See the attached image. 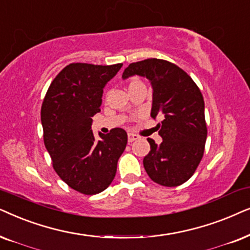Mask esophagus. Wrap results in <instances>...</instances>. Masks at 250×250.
<instances>
[{"mask_svg": "<svg viewBox=\"0 0 250 250\" xmlns=\"http://www.w3.org/2000/svg\"><path fill=\"white\" fill-rule=\"evenodd\" d=\"M139 137L137 135H135V134H128V142L129 143H132V142H135V141H137Z\"/></svg>", "mask_w": 250, "mask_h": 250, "instance_id": "esophagus-1", "label": "esophagus"}]
</instances>
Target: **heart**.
I'll return each instance as SVG.
<instances>
[{
    "label": "heart",
    "mask_w": 250,
    "mask_h": 250,
    "mask_svg": "<svg viewBox=\"0 0 250 250\" xmlns=\"http://www.w3.org/2000/svg\"><path fill=\"white\" fill-rule=\"evenodd\" d=\"M139 85H144V84H143V83L137 79H132L129 81V89L135 88V86H139Z\"/></svg>",
    "instance_id": "1"
}]
</instances>
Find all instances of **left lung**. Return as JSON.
Wrapping results in <instances>:
<instances>
[{
    "label": "left lung",
    "instance_id": "1",
    "mask_svg": "<svg viewBox=\"0 0 250 250\" xmlns=\"http://www.w3.org/2000/svg\"><path fill=\"white\" fill-rule=\"evenodd\" d=\"M139 75L148 79L153 89L151 116L162 137L160 145L151 138V151L143 160L153 182L172 188L188 181L200 164L207 139L205 102L200 89L188 73L164 59L132 62L122 79Z\"/></svg>",
    "mask_w": 250,
    "mask_h": 250
}]
</instances>
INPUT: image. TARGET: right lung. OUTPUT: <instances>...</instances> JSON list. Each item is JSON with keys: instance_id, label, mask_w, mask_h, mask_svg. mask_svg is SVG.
Returning a JSON list of instances; mask_svg holds the SVG:
<instances>
[{"instance_id": "right-lung-1", "label": "right lung", "mask_w": 250, "mask_h": 250, "mask_svg": "<svg viewBox=\"0 0 250 250\" xmlns=\"http://www.w3.org/2000/svg\"><path fill=\"white\" fill-rule=\"evenodd\" d=\"M121 67L69 64L51 82L41 107L43 139L53 169L69 188L86 195L108 188L127 146V132L121 128L99 132V141L91 130L103 89Z\"/></svg>"}]
</instances>
